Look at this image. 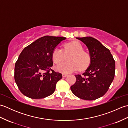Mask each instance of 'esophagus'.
<instances>
[{"label": "esophagus", "instance_id": "obj_1", "mask_svg": "<svg viewBox=\"0 0 128 128\" xmlns=\"http://www.w3.org/2000/svg\"><path fill=\"white\" fill-rule=\"evenodd\" d=\"M68 75V74H62V77H63V78L66 77Z\"/></svg>", "mask_w": 128, "mask_h": 128}]
</instances>
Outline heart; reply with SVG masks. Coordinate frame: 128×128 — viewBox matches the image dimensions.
Segmentation results:
<instances>
[{"instance_id": "b5f03b06", "label": "heart", "mask_w": 128, "mask_h": 128, "mask_svg": "<svg viewBox=\"0 0 128 128\" xmlns=\"http://www.w3.org/2000/svg\"><path fill=\"white\" fill-rule=\"evenodd\" d=\"M84 48L82 44L78 42H73L67 43L64 47L63 50L59 47L54 49L52 52V59L54 63L59 64L64 60L65 55L71 54L68 60L62 62L56 66L57 71L68 74L75 71L78 68L84 70L88 66L90 61V56L88 53L83 51Z\"/></svg>"}]
</instances>
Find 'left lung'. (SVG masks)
Returning a JSON list of instances; mask_svg holds the SVG:
<instances>
[{
    "label": "left lung",
    "mask_w": 128,
    "mask_h": 128,
    "mask_svg": "<svg viewBox=\"0 0 128 128\" xmlns=\"http://www.w3.org/2000/svg\"><path fill=\"white\" fill-rule=\"evenodd\" d=\"M88 47L90 62L82 75H75L76 81L70 88L81 99L92 100L103 96L114 78L115 61L110 50L92 37H76Z\"/></svg>",
    "instance_id": "8db88e82"
}]
</instances>
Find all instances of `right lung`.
<instances>
[{
    "mask_svg": "<svg viewBox=\"0 0 128 128\" xmlns=\"http://www.w3.org/2000/svg\"><path fill=\"white\" fill-rule=\"evenodd\" d=\"M66 38L43 36L21 52L15 63L14 78L18 88L25 96L40 99L50 96L55 91L56 84L62 75L51 69L52 55L54 49Z\"/></svg>",
    "mask_w": 128,
    "mask_h": 128,
    "instance_id": "add662e5",
    "label": "right lung"
}]
</instances>
